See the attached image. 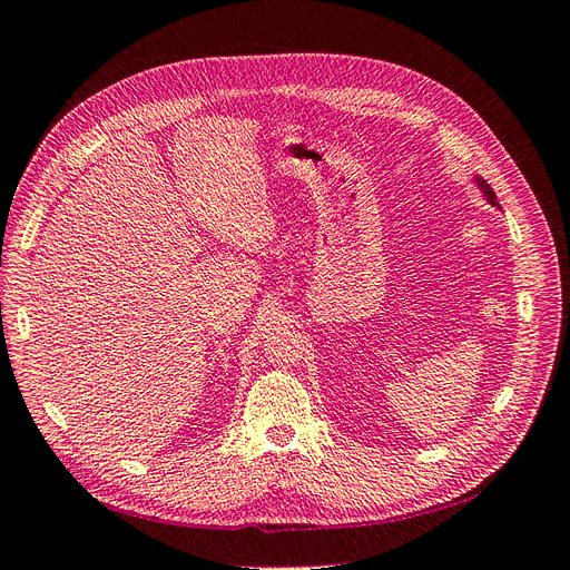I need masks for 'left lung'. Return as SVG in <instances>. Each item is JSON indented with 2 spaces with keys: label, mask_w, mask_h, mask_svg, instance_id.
I'll return each instance as SVG.
<instances>
[{
  "label": "left lung",
  "mask_w": 570,
  "mask_h": 570,
  "mask_svg": "<svg viewBox=\"0 0 570 570\" xmlns=\"http://www.w3.org/2000/svg\"><path fill=\"white\" fill-rule=\"evenodd\" d=\"M474 185L479 187V193H481V197L487 199L491 206H495V208H500V204H498V197H495V193L491 189V185L483 180L481 176H474Z\"/></svg>",
  "instance_id": "8db88e82"
}]
</instances>
